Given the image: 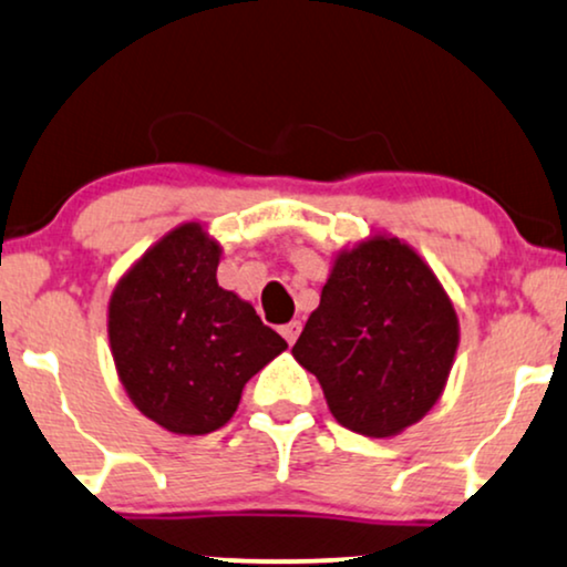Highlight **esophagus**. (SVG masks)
<instances>
[{
    "label": "esophagus",
    "mask_w": 567,
    "mask_h": 567,
    "mask_svg": "<svg viewBox=\"0 0 567 567\" xmlns=\"http://www.w3.org/2000/svg\"><path fill=\"white\" fill-rule=\"evenodd\" d=\"M298 334H300V321H290V324L282 327V337L288 340V346H292V342L298 340Z\"/></svg>",
    "instance_id": "esophagus-1"
}]
</instances>
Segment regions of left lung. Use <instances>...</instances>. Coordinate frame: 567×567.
Wrapping results in <instances>:
<instances>
[{
  "label": "left lung",
  "mask_w": 567,
  "mask_h": 567,
  "mask_svg": "<svg viewBox=\"0 0 567 567\" xmlns=\"http://www.w3.org/2000/svg\"><path fill=\"white\" fill-rule=\"evenodd\" d=\"M461 342L447 290L419 250L386 233L337 250L292 358L319 379L334 421L386 440L442 398Z\"/></svg>",
  "instance_id": "1"
}]
</instances>
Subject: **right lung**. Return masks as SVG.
<instances>
[{
	"instance_id": "add662e5",
	"label": "right lung",
	"mask_w": 567,
	"mask_h": 567,
	"mask_svg": "<svg viewBox=\"0 0 567 567\" xmlns=\"http://www.w3.org/2000/svg\"><path fill=\"white\" fill-rule=\"evenodd\" d=\"M221 246L183 221L114 285L106 332L127 398L172 434L217 432L243 386L288 348L238 292L219 288Z\"/></svg>"
}]
</instances>
